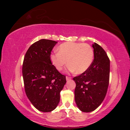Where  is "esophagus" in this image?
I'll use <instances>...</instances> for the list:
<instances>
[{
  "label": "esophagus",
  "mask_w": 130,
  "mask_h": 130,
  "mask_svg": "<svg viewBox=\"0 0 130 130\" xmlns=\"http://www.w3.org/2000/svg\"><path fill=\"white\" fill-rule=\"evenodd\" d=\"M71 78H72L71 77H69V76H66V80H67V81L71 79Z\"/></svg>",
  "instance_id": "1"
}]
</instances>
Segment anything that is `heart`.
Here are the masks:
<instances>
[{"instance_id": "b5f03b06", "label": "heart", "mask_w": 130, "mask_h": 130, "mask_svg": "<svg viewBox=\"0 0 130 130\" xmlns=\"http://www.w3.org/2000/svg\"><path fill=\"white\" fill-rule=\"evenodd\" d=\"M58 50L59 52L51 54L50 60L58 71H61L68 62V71L81 74L87 71L93 62L94 51L87 43L66 42L59 46Z\"/></svg>"}]
</instances>
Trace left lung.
<instances>
[{
    "instance_id": "left-lung-1",
    "label": "left lung",
    "mask_w": 130,
    "mask_h": 130,
    "mask_svg": "<svg viewBox=\"0 0 130 130\" xmlns=\"http://www.w3.org/2000/svg\"><path fill=\"white\" fill-rule=\"evenodd\" d=\"M94 60L89 69L73 78L76 83L75 100L82 112L96 109L104 100L109 85L110 61L102 47L96 43L92 45Z\"/></svg>"
}]
</instances>
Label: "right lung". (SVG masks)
I'll list each match as a JSON object with an SVG mask.
<instances>
[{
  "mask_svg": "<svg viewBox=\"0 0 130 130\" xmlns=\"http://www.w3.org/2000/svg\"><path fill=\"white\" fill-rule=\"evenodd\" d=\"M57 42L42 40L35 42L25 54L22 73L27 97L34 107L43 112L56 108L60 92L66 83V76L52 64L51 52Z\"/></svg>",
  "mask_w": 130,
  "mask_h": 130,
  "instance_id": "right-lung-1",
  "label": "right lung"
}]
</instances>
